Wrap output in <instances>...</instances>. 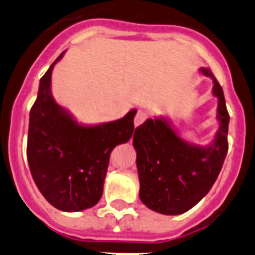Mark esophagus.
<instances>
[{
  "label": "esophagus",
  "mask_w": 255,
  "mask_h": 255,
  "mask_svg": "<svg viewBox=\"0 0 255 255\" xmlns=\"http://www.w3.org/2000/svg\"><path fill=\"white\" fill-rule=\"evenodd\" d=\"M147 118H149V113H146V111H142V110L137 111L136 116H135V121H134L135 126L141 125V124L144 123Z\"/></svg>",
  "instance_id": "1"
}]
</instances>
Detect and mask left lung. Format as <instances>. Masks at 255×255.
Returning a JSON list of instances; mask_svg holds the SVG:
<instances>
[{
  "mask_svg": "<svg viewBox=\"0 0 255 255\" xmlns=\"http://www.w3.org/2000/svg\"><path fill=\"white\" fill-rule=\"evenodd\" d=\"M213 94L218 98L219 130L210 146L188 144L176 135L164 118L147 119L135 129L132 144L136 150L140 199L149 209L178 215L198 204L217 180L228 152L229 114L224 94L210 70Z\"/></svg>",
  "mask_w": 255,
  "mask_h": 255,
  "instance_id": "1",
  "label": "left lung"
}]
</instances>
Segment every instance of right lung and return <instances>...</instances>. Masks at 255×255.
I'll list each match as a JSON object with an SVG mask.
<instances>
[{
    "label": "right lung",
    "instance_id": "obj_1",
    "mask_svg": "<svg viewBox=\"0 0 255 255\" xmlns=\"http://www.w3.org/2000/svg\"><path fill=\"white\" fill-rule=\"evenodd\" d=\"M62 55L40 80L30 110L27 160L33 181L52 207L80 212L100 200L111 151L131 139L136 110L111 123L79 125L51 95V74Z\"/></svg>",
    "mask_w": 255,
    "mask_h": 255
}]
</instances>
